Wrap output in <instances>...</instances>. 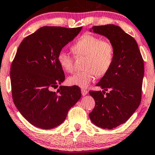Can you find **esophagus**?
I'll use <instances>...</instances> for the list:
<instances>
[{
  "label": "esophagus",
  "mask_w": 155,
  "mask_h": 155,
  "mask_svg": "<svg viewBox=\"0 0 155 155\" xmlns=\"http://www.w3.org/2000/svg\"><path fill=\"white\" fill-rule=\"evenodd\" d=\"M81 92H82V96H85L88 93V91H87V90H86L85 89H82Z\"/></svg>",
  "instance_id": "1"
}]
</instances>
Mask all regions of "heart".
Returning <instances> with one entry per match:
<instances>
[{"label": "heart", "mask_w": 155, "mask_h": 155, "mask_svg": "<svg viewBox=\"0 0 155 155\" xmlns=\"http://www.w3.org/2000/svg\"><path fill=\"white\" fill-rule=\"evenodd\" d=\"M77 56H85V70L78 72L68 78L70 85L85 88L95 79V75H104L111 67L114 58V47L110 41L102 40L90 33L82 35L72 47ZM62 69L70 73L73 70V59L68 52L61 51L58 55Z\"/></svg>", "instance_id": "obj_1"}]
</instances>
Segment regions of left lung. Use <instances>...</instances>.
Listing matches in <instances>:
<instances>
[{
	"instance_id": "1",
	"label": "left lung",
	"mask_w": 155,
	"mask_h": 155,
	"mask_svg": "<svg viewBox=\"0 0 155 155\" xmlns=\"http://www.w3.org/2000/svg\"><path fill=\"white\" fill-rule=\"evenodd\" d=\"M90 31L106 37L114 47L111 67L96 85L103 90L89 92L95 102L90 120L102 129L111 130L127 121L140 106L144 61L135 40L119 26H93Z\"/></svg>"
}]
</instances>
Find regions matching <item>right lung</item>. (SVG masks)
<instances>
[{
    "label": "right lung",
    "instance_id": "right-lung-1",
    "mask_svg": "<svg viewBox=\"0 0 155 155\" xmlns=\"http://www.w3.org/2000/svg\"><path fill=\"white\" fill-rule=\"evenodd\" d=\"M82 28L44 26L24 38L18 48L11 68L12 96L24 118L37 127L60 125L81 97L78 86L52 89L65 80L58 53Z\"/></svg>",
    "mask_w": 155,
    "mask_h": 155
}]
</instances>
